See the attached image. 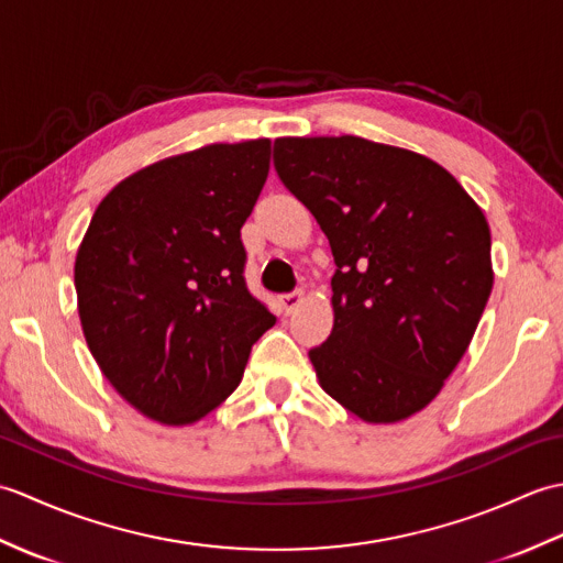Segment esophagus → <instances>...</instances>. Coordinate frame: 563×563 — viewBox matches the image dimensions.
Here are the masks:
<instances>
[{
	"mask_svg": "<svg viewBox=\"0 0 563 563\" xmlns=\"http://www.w3.org/2000/svg\"><path fill=\"white\" fill-rule=\"evenodd\" d=\"M302 297H305V292L302 290H292V292H283L278 300H280V305H283V309L285 312H295L297 307H300V302H302Z\"/></svg>",
	"mask_w": 563,
	"mask_h": 563,
	"instance_id": "1",
	"label": "esophagus"
}]
</instances>
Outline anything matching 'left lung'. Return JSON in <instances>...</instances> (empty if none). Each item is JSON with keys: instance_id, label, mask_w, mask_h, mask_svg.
<instances>
[{"instance_id": "8db88e82", "label": "left lung", "mask_w": 563, "mask_h": 563, "mask_svg": "<svg viewBox=\"0 0 563 563\" xmlns=\"http://www.w3.org/2000/svg\"><path fill=\"white\" fill-rule=\"evenodd\" d=\"M273 164L331 244L319 385L367 423L421 411L462 361L494 288L482 208L433 159L355 135L278 137Z\"/></svg>"}]
</instances>
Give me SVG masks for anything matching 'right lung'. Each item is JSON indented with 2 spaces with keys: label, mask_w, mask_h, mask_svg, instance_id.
I'll return each mask as SVG.
<instances>
[{
  "label": "right lung",
  "mask_w": 563,
  "mask_h": 563,
  "mask_svg": "<svg viewBox=\"0 0 563 563\" xmlns=\"http://www.w3.org/2000/svg\"><path fill=\"white\" fill-rule=\"evenodd\" d=\"M268 166L266 137L162 159L118 184L81 239L84 339L152 421L188 426L218 409L275 324L246 288L242 244Z\"/></svg>",
  "instance_id": "obj_1"
}]
</instances>
